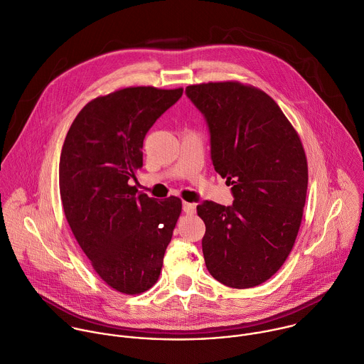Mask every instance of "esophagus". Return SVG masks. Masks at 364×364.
Segmentation results:
<instances>
[{"instance_id": "obj_1", "label": "esophagus", "mask_w": 364, "mask_h": 364, "mask_svg": "<svg viewBox=\"0 0 364 364\" xmlns=\"http://www.w3.org/2000/svg\"><path fill=\"white\" fill-rule=\"evenodd\" d=\"M183 211L186 214H194L196 213V204L194 203H183Z\"/></svg>"}]
</instances>
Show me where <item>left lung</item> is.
<instances>
[{
	"instance_id": "left-lung-1",
	"label": "left lung",
	"mask_w": 364,
	"mask_h": 364,
	"mask_svg": "<svg viewBox=\"0 0 364 364\" xmlns=\"http://www.w3.org/2000/svg\"><path fill=\"white\" fill-rule=\"evenodd\" d=\"M187 97L203 113L211 161L231 186L228 207L203 201V254L221 284L245 289L269 279L295 244L308 190L301 139L265 92L238 82L191 85Z\"/></svg>"
}]
</instances>
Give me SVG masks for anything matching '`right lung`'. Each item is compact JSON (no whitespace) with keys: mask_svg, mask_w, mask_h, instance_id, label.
Masks as SVG:
<instances>
[{"mask_svg":"<svg viewBox=\"0 0 364 364\" xmlns=\"http://www.w3.org/2000/svg\"><path fill=\"white\" fill-rule=\"evenodd\" d=\"M183 89L126 87L89 102L73 120L59 161L65 217L97 275L136 295L159 279L181 200L136 196L143 140Z\"/></svg>","mask_w":364,"mask_h":364,"instance_id":"1","label":"right lung"}]
</instances>
